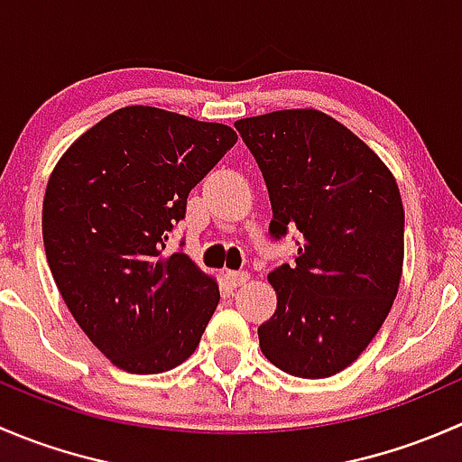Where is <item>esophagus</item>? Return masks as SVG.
I'll use <instances>...</instances> for the list:
<instances>
[{
  "label": "esophagus",
  "instance_id": "34e87169",
  "mask_svg": "<svg viewBox=\"0 0 462 462\" xmlns=\"http://www.w3.org/2000/svg\"><path fill=\"white\" fill-rule=\"evenodd\" d=\"M226 279L232 283V286H244V283L250 279V274L248 273H241V270H227Z\"/></svg>",
  "mask_w": 462,
  "mask_h": 462
}]
</instances>
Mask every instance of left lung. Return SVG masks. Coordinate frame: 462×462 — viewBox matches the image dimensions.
<instances>
[{"label": "left lung", "instance_id": "1", "mask_svg": "<svg viewBox=\"0 0 462 462\" xmlns=\"http://www.w3.org/2000/svg\"><path fill=\"white\" fill-rule=\"evenodd\" d=\"M273 205L270 235L297 230L292 263L268 274L277 310L259 326L261 353L297 377H330L384 324L404 261V208L389 167L318 109L236 120Z\"/></svg>", "mask_w": 462, "mask_h": 462}]
</instances>
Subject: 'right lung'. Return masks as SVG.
<instances>
[{
    "label": "right lung",
    "instance_id": "right-lung-1",
    "mask_svg": "<svg viewBox=\"0 0 462 462\" xmlns=\"http://www.w3.org/2000/svg\"><path fill=\"white\" fill-rule=\"evenodd\" d=\"M235 143L227 125L134 105L87 129L51 171L49 268L93 346L127 374L188 360L217 310L214 277L165 244L188 194Z\"/></svg>",
    "mask_w": 462,
    "mask_h": 462
}]
</instances>
